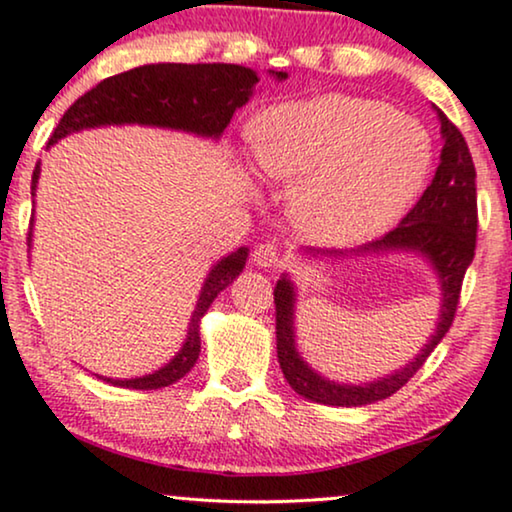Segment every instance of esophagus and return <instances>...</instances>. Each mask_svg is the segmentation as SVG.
I'll return each instance as SVG.
<instances>
[{
    "label": "esophagus",
    "mask_w": 512,
    "mask_h": 512,
    "mask_svg": "<svg viewBox=\"0 0 512 512\" xmlns=\"http://www.w3.org/2000/svg\"><path fill=\"white\" fill-rule=\"evenodd\" d=\"M252 262L257 264V267L262 269H276L283 264V255H281V248H278L276 243H260L252 252Z\"/></svg>",
    "instance_id": "1"
}]
</instances>
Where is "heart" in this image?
Returning a JSON list of instances; mask_svg holds the SVG:
<instances>
[{"label":"heart","instance_id":"1","mask_svg":"<svg viewBox=\"0 0 512 512\" xmlns=\"http://www.w3.org/2000/svg\"><path fill=\"white\" fill-rule=\"evenodd\" d=\"M269 177L297 181L293 217L319 243L378 236L409 210L432 170L428 129L390 103L326 94L264 115L252 139Z\"/></svg>","mask_w":512,"mask_h":512}]
</instances>
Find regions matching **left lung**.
<instances>
[{
  "mask_svg": "<svg viewBox=\"0 0 512 512\" xmlns=\"http://www.w3.org/2000/svg\"><path fill=\"white\" fill-rule=\"evenodd\" d=\"M442 163H439L435 179L418 203L406 212L397 229L387 231L383 238L364 245L357 252L366 250H418L428 255L435 264L439 281H442V316H439L437 333L418 354L416 361L401 371L387 375L378 383L368 385H338L321 378L300 359L295 349L293 335V286L286 276L276 283L274 304H276V352L278 364L286 375L288 385L304 399H312L316 404L331 406H364L373 401L392 397L420 371L425 359L435 349L451 323H454L458 300L465 271H468L472 257H475L477 243V186H475V165H472L470 148L465 144L461 129L442 111Z\"/></svg>",
  "mask_w": 512,
  "mask_h": 512,
  "instance_id": "obj_1",
  "label": "left lung"
}]
</instances>
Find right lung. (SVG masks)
I'll return each instance as SVG.
<instances>
[{"label":"right lung","mask_w":512,"mask_h":512,"mask_svg":"<svg viewBox=\"0 0 512 512\" xmlns=\"http://www.w3.org/2000/svg\"><path fill=\"white\" fill-rule=\"evenodd\" d=\"M276 77L283 80L286 73H276ZM255 82L257 75L250 68L234 63H153V66L127 70L106 77L87 94H82L63 113L49 137V146L77 129L122 125V122L186 129L217 139L234 118L236 108L250 99ZM37 177H40V163L32 170V196H35ZM30 236L28 231V243ZM245 260H248V248H238L210 271L200 290L196 312L191 316L184 347L170 364L144 378H108V383L132 387V390H158L184 378L196 364L200 352V316L208 312L215 297L241 274Z\"/></svg>","instance_id":"right-lung-1"}]
</instances>
